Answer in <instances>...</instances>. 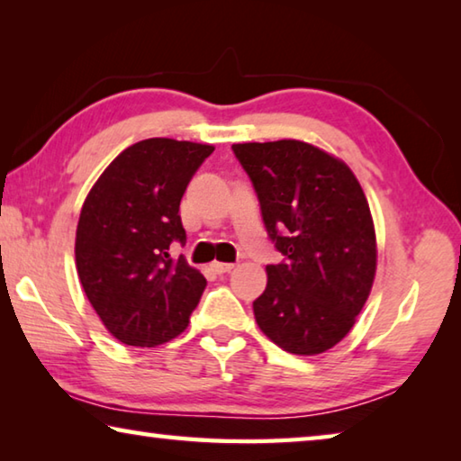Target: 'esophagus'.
I'll return each mask as SVG.
<instances>
[{
  "label": "esophagus",
  "mask_w": 461,
  "mask_h": 461,
  "mask_svg": "<svg viewBox=\"0 0 461 461\" xmlns=\"http://www.w3.org/2000/svg\"><path fill=\"white\" fill-rule=\"evenodd\" d=\"M212 268H213L215 275H225V272L233 270V264H230V262H213Z\"/></svg>",
  "instance_id": "esophagus-1"
}]
</instances>
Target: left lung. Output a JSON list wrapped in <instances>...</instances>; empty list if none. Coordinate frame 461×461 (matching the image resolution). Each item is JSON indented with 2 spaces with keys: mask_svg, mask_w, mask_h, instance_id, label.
<instances>
[{
  "mask_svg": "<svg viewBox=\"0 0 461 461\" xmlns=\"http://www.w3.org/2000/svg\"><path fill=\"white\" fill-rule=\"evenodd\" d=\"M231 150L285 256L267 267L256 323L285 352H327L354 327L376 275V233L362 186L346 162L299 140Z\"/></svg>",
  "mask_w": 461,
  "mask_h": 461,
  "instance_id": "1",
  "label": "left lung"
}]
</instances>
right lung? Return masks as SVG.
Masks as SVG:
<instances>
[{
    "instance_id": "add662e5",
    "label": "right lung",
    "mask_w": 461,
    "mask_h": 461,
    "mask_svg": "<svg viewBox=\"0 0 461 461\" xmlns=\"http://www.w3.org/2000/svg\"><path fill=\"white\" fill-rule=\"evenodd\" d=\"M212 152L209 144L142 140L104 170L83 203L77 270L107 331L126 346L176 338L205 291V276L168 249L186 240L178 207Z\"/></svg>"
}]
</instances>
